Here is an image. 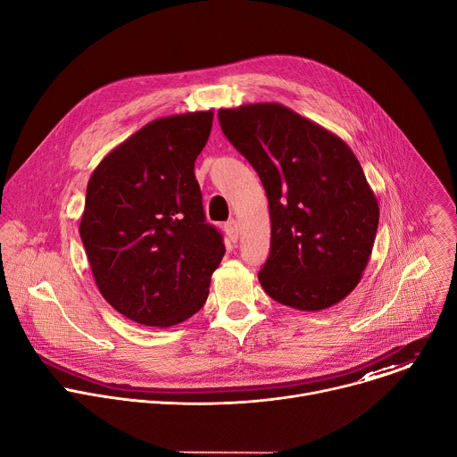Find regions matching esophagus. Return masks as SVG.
I'll use <instances>...</instances> for the list:
<instances>
[{
  "label": "esophagus",
  "mask_w": 457,
  "mask_h": 457,
  "mask_svg": "<svg viewBox=\"0 0 457 457\" xmlns=\"http://www.w3.org/2000/svg\"><path fill=\"white\" fill-rule=\"evenodd\" d=\"M224 231H226V235L229 237L231 242H237V240H238V222H237L235 219H231V220H228V222L224 224Z\"/></svg>",
  "instance_id": "esophagus-1"
}]
</instances>
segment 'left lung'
Instances as JSON below:
<instances>
[{
    "instance_id": "1",
    "label": "left lung",
    "mask_w": 457,
    "mask_h": 457,
    "mask_svg": "<svg viewBox=\"0 0 457 457\" xmlns=\"http://www.w3.org/2000/svg\"><path fill=\"white\" fill-rule=\"evenodd\" d=\"M219 120L266 189L271 251L258 273L264 291L298 311L337 305L360 284L379 220L354 152L280 103L220 108Z\"/></svg>"
}]
</instances>
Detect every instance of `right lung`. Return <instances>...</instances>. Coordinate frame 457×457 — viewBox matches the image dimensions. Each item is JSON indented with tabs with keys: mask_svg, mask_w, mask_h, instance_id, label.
<instances>
[{
	"mask_svg": "<svg viewBox=\"0 0 457 457\" xmlns=\"http://www.w3.org/2000/svg\"><path fill=\"white\" fill-rule=\"evenodd\" d=\"M212 124L213 110L159 117L90 175L79 222L90 270L103 298L136 323L164 329L193 316L226 253L193 171Z\"/></svg>",
	"mask_w": 457,
	"mask_h": 457,
	"instance_id": "right-lung-1",
	"label": "right lung"
}]
</instances>
